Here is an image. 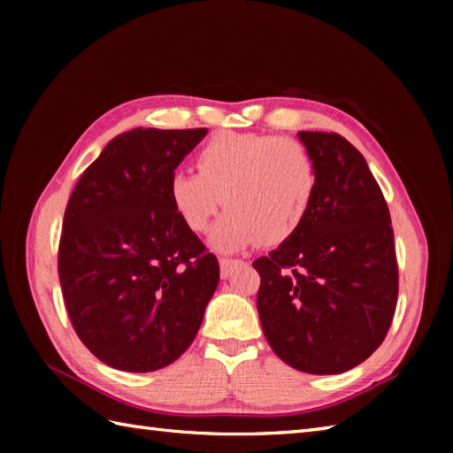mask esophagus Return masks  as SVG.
<instances>
[{
  "label": "esophagus",
  "instance_id": "1",
  "mask_svg": "<svg viewBox=\"0 0 453 453\" xmlns=\"http://www.w3.org/2000/svg\"><path fill=\"white\" fill-rule=\"evenodd\" d=\"M239 265V261H234V258H219V274L221 278H227L232 274L234 268Z\"/></svg>",
  "mask_w": 453,
  "mask_h": 453
}]
</instances>
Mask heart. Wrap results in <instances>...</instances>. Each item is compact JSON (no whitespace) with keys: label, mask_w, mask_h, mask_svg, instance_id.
Wrapping results in <instances>:
<instances>
[{"label":"heart","mask_w":453,"mask_h":453,"mask_svg":"<svg viewBox=\"0 0 453 453\" xmlns=\"http://www.w3.org/2000/svg\"><path fill=\"white\" fill-rule=\"evenodd\" d=\"M198 173L177 169L169 196L192 232H204L224 200L226 214L210 243L232 253L257 243L278 245L302 224L315 192V167L300 142L266 134L226 132L200 150Z\"/></svg>","instance_id":"1"}]
</instances>
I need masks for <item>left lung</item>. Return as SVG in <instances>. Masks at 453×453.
Returning a JSON list of instances; mask_svg holds the SVG:
<instances>
[{
    "label": "left lung",
    "mask_w": 453,
    "mask_h": 453,
    "mask_svg": "<svg viewBox=\"0 0 453 453\" xmlns=\"http://www.w3.org/2000/svg\"><path fill=\"white\" fill-rule=\"evenodd\" d=\"M315 167L302 224L253 266L268 344L292 368L329 375L386 339L399 274L391 218L362 153L341 134L297 132Z\"/></svg>",
    "instance_id": "obj_1"
}]
</instances>
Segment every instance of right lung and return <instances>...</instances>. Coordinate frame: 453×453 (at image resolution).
<instances>
[{
	"instance_id": "1",
	"label": "right lung",
	"mask_w": 453,
	"mask_h": 453,
	"mask_svg": "<svg viewBox=\"0 0 453 453\" xmlns=\"http://www.w3.org/2000/svg\"><path fill=\"white\" fill-rule=\"evenodd\" d=\"M208 134L134 128L85 169L65 206L58 276L81 342L111 368L156 372L185 352L219 280L169 179Z\"/></svg>"
}]
</instances>
